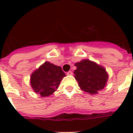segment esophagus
<instances>
[{"label": "esophagus", "mask_w": 133, "mask_h": 133, "mask_svg": "<svg viewBox=\"0 0 133 133\" xmlns=\"http://www.w3.org/2000/svg\"><path fill=\"white\" fill-rule=\"evenodd\" d=\"M67 75H72V72H71V71H68V72H67Z\"/></svg>", "instance_id": "34e87169"}]
</instances>
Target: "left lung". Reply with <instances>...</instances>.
<instances>
[{"label": "left lung", "mask_w": 133, "mask_h": 133, "mask_svg": "<svg viewBox=\"0 0 133 133\" xmlns=\"http://www.w3.org/2000/svg\"><path fill=\"white\" fill-rule=\"evenodd\" d=\"M75 78L81 90L95 95L105 87L108 77L103 67L87 59L75 63Z\"/></svg>", "instance_id": "left-lung-1"}]
</instances>
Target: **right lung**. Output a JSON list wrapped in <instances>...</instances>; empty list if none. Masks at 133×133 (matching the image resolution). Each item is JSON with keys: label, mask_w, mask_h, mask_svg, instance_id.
Listing matches in <instances>:
<instances>
[{"label": "right lung", "mask_w": 133, "mask_h": 133, "mask_svg": "<svg viewBox=\"0 0 133 133\" xmlns=\"http://www.w3.org/2000/svg\"><path fill=\"white\" fill-rule=\"evenodd\" d=\"M65 76L60 66L45 62L31 75V85L34 91L41 97H47L56 91Z\"/></svg>", "instance_id": "add662e5"}]
</instances>
